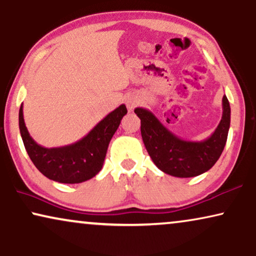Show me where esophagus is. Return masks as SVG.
<instances>
[{
  "mask_svg": "<svg viewBox=\"0 0 256 256\" xmlns=\"http://www.w3.org/2000/svg\"><path fill=\"white\" fill-rule=\"evenodd\" d=\"M126 105H128V110L132 111L136 108V105H137V100H134V98H131V100H128V102H126Z\"/></svg>",
  "mask_w": 256,
  "mask_h": 256,
  "instance_id": "obj_1",
  "label": "esophagus"
}]
</instances>
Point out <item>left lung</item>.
Listing matches in <instances>:
<instances>
[{
  "label": "left lung",
  "instance_id": "8db88e82",
  "mask_svg": "<svg viewBox=\"0 0 256 256\" xmlns=\"http://www.w3.org/2000/svg\"><path fill=\"white\" fill-rule=\"evenodd\" d=\"M134 112L140 118L142 138L152 162L166 174L178 178L202 174L213 168L226 145L230 125V106L226 96L222 97V117L219 125L202 142L179 138L150 110L136 108Z\"/></svg>",
  "mask_w": 256,
  "mask_h": 256
}]
</instances>
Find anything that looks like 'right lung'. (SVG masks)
I'll use <instances>...</instances> for the list:
<instances>
[{
  "label": "right lung",
  "mask_w": 256,
  "mask_h": 256,
  "mask_svg": "<svg viewBox=\"0 0 256 256\" xmlns=\"http://www.w3.org/2000/svg\"><path fill=\"white\" fill-rule=\"evenodd\" d=\"M126 114V106L122 104L80 140L60 148H43L34 140L23 118V105L20 108L18 125L26 152L43 176L57 182L80 184L94 178L103 168L111 138Z\"/></svg>",
  "instance_id": "obj_1"
}]
</instances>
